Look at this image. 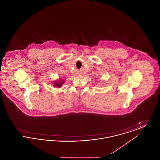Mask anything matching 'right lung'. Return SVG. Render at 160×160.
Wrapping results in <instances>:
<instances>
[{"label": "right lung", "instance_id": "obj_1", "mask_svg": "<svg viewBox=\"0 0 160 160\" xmlns=\"http://www.w3.org/2000/svg\"><path fill=\"white\" fill-rule=\"evenodd\" d=\"M64 83V81L62 80H60L59 82H54V86L58 88H61L62 85Z\"/></svg>", "mask_w": 160, "mask_h": 160}]
</instances>
